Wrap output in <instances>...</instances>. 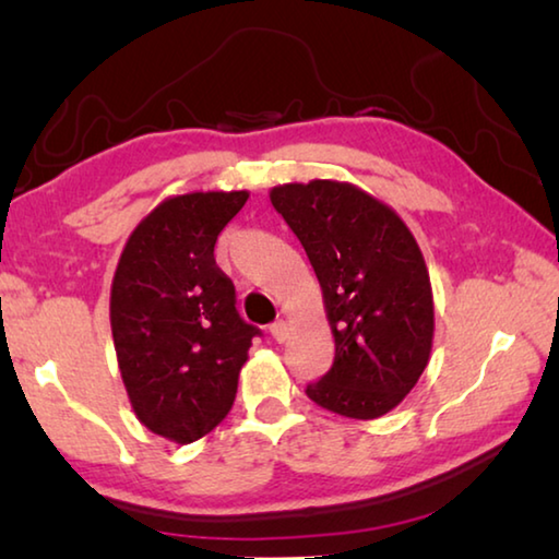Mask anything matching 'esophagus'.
Here are the masks:
<instances>
[{
  "mask_svg": "<svg viewBox=\"0 0 559 559\" xmlns=\"http://www.w3.org/2000/svg\"><path fill=\"white\" fill-rule=\"evenodd\" d=\"M270 336L277 341V344H282V341H287L289 338V324L287 321H274V324L270 326Z\"/></svg>",
  "mask_w": 559,
  "mask_h": 559,
  "instance_id": "1",
  "label": "esophagus"
}]
</instances>
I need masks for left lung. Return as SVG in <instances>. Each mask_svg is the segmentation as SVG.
Instances as JSON below:
<instances>
[{"label":"left lung","mask_w":559,"mask_h":559,"mask_svg":"<svg viewBox=\"0 0 559 559\" xmlns=\"http://www.w3.org/2000/svg\"><path fill=\"white\" fill-rule=\"evenodd\" d=\"M270 201L317 272L334 331V366L307 395L354 419L390 413L425 373L435 334L432 287L413 233L350 183H287Z\"/></svg>","instance_id":"obj_1"}]
</instances>
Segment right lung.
I'll return each instance as SVG.
<instances>
[{"mask_svg":"<svg viewBox=\"0 0 559 559\" xmlns=\"http://www.w3.org/2000/svg\"><path fill=\"white\" fill-rule=\"evenodd\" d=\"M248 191L174 195L127 240L110 295L117 364L140 423L191 444L230 413L258 326L213 258Z\"/></svg>","mask_w":559,"mask_h":559,"instance_id":"right-lung-1","label":"right lung"}]
</instances>
